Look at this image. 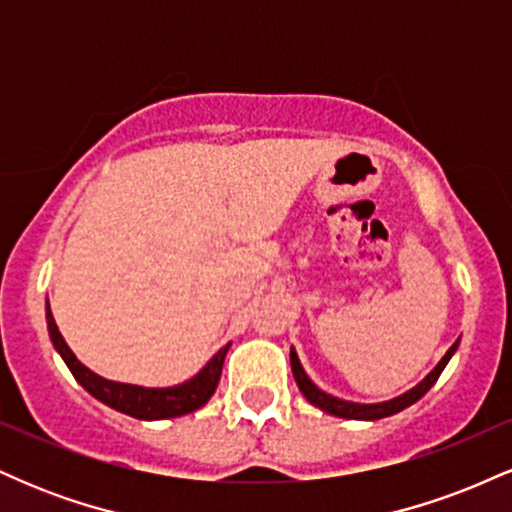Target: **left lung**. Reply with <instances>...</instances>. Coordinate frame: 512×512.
<instances>
[{"instance_id": "left-lung-1", "label": "left lung", "mask_w": 512, "mask_h": 512, "mask_svg": "<svg viewBox=\"0 0 512 512\" xmlns=\"http://www.w3.org/2000/svg\"><path fill=\"white\" fill-rule=\"evenodd\" d=\"M457 344H460V339H457L455 344L450 346L448 354L440 358V363L436 368L431 370V373L426 375L424 380H421L419 385L411 387L409 392H404V395H399L395 399H390V402H380V404H356V402H344V399H337L332 395H327V392H322L320 387H317L313 380L305 375V370L301 366V361H298V354L291 349V370H293V378H296L298 387H301L303 397L308 399L310 404H315V407H320L322 411H327V414L332 416H339V419H358V421H375V419H385V416H392L397 414V411L407 409L409 404H414L416 399H421L426 395L428 390H431L433 383L440 378V373H443V368L448 366V361L452 358V354L457 351Z\"/></svg>"}]
</instances>
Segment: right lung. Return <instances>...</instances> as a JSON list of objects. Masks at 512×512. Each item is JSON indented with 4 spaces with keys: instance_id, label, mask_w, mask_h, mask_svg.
I'll list each match as a JSON object with an SVG mask.
<instances>
[{
    "instance_id": "obj_1",
    "label": "right lung",
    "mask_w": 512,
    "mask_h": 512,
    "mask_svg": "<svg viewBox=\"0 0 512 512\" xmlns=\"http://www.w3.org/2000/svg\"><path fill=\"white\" fill-rule=\"evenodd\" d=\"M48 330H50V339L52 344H55V349L60 351V356L64 358V363H67V368L72 370V375L79 380L86 392H91L93 397L101 399V402L108 404V407L144 421L173 419V416L190 414V411L204 407V404L209 402V397L214 395L216 385H219L223 358H226L228 346H231L226 344L223 349H219V354H214V358H211L207 366L199 370L195 378L187 380V383L175 385V387H139V385H125V383L105 380L101 375L93 373V370H88L81 361H76L72 349H69L60 330H57V322L50 313V305H48Z\"/></svg>"
}]
</instances>
